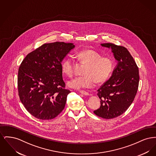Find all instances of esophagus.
<instances>
[{"label":"esophagus","instance_id":"esophagus-1","mask_svg":"<svg viewBox=\"0 0 156 156\" xmlns=\"http://www.w3.org/2000/svg\"><path fill=\"white\" fill-rule=\"evenodd\" d=\"M80 93L82 95H85V96H88L89 95L88 92H87L86 91H84V90H80Z\"/></svg>","mask_w":156,"mask_h":156}]
</instances>
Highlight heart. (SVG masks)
I'll use <instances>...</instances> for the list:
<instances>
[{
	"instance_id": "1",
	"label": "heart",
	"mask_w": 156,
	"mask_h": 156,
	"mask_svg": "<svg viewBox=\"0 0 156 156\" xmlns=\"http://www.w3.org/2000/svg\"><path fill=\"white\" fill-rule=\"evenodd\" d=\"M78 60L86 67L83 69V76H77L67 82L69 88L75 89L91 88L95 82L102 83L105 81L113 69L114 62L102 55L95 50L85 49L76 54ZM63 74L71 76L74 73V62L72 58L67 57L61 63Z\"/></svg>"
}]
</instances>
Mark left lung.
<instances>
[{"instance_id": "obj_1", "label": "left lung", "mask_w": 156, "mask_h": 156, "mask_svg": "<svg viewBox=\"0 0 156 156\" xmlns=\"http://www.w3.org/2000/svg\"><path fill=\"white\" fill-rule=\"evenodd\" d=\"M101 45L111 49L118 64L110 78L98 90L101 106L94 113L104 119H113L123 114L133 102L139 86V68L125 47L112 43Z\"/></svg>"}]
</instances>
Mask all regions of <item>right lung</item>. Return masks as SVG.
I'll list each match as a JSON object with an SVG mask.
<instances>
[{"label": "right lung", "mask_w": 156, "mask_h": 156, "mask_svg": "<svg viewBox=\"0 0 156 156\" xmlns=\"http://www.w3.org/2000/svg\"><path fill=\"white\" fill-rule=\"evenodd\" d=\"M75 47L64 42L44 44L23 60L17 77L19 95L37 119H54L64 109L70 91L64 89L61 62Z\"/></svg>", "instance_id": "add662e5"}]
</instances>
